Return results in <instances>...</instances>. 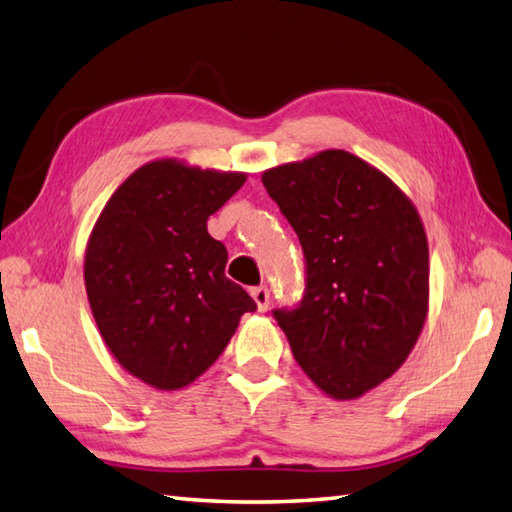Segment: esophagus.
<instances>
[{
    "label": "esophagus",
    "instance_id": "1",
    "mask_svg": "<svg viewBox=\"0 0 512 512\" xmlns=\"http://www.w3.org/2000/svg\"><path fill=\"white\" fill-rule=\"evenodd\" d=\"M250 295H253V299H255V303H257L259 312H266V310H268V303H270V290H268L266 286H257V288H253V290H250Z\"/></svg>",
    "mask_w": 512,
    "mask_h": 512
}]
</instances>
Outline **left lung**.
<instances>
[{
    "instance_id": "obj_1",
    "label": "left lung",
    "mask_w": 512,
    "mask_h": 512,
    "mask_svg": "<svg viewBox=\"0 0 512 512\" xmlns=\"http://www.w3.org/2000/svg\"><path fill=\"white\" fill-rule=\"evenodd\" d=\"M262 182L306 259L301 301L273 317L314 385L336 400L363 396L405 363L427 319L418 211L385 173L341 149L268 169Z\"/></svg>"
}]
</instances>
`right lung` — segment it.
I'll use <instances>...</instances> for the list:
<instances>
[{
	"label": "right lung",
	"instance_id": "1",
	"mask_svg": "<svg viewBox=\"0 0 512 512\" xmlns=\"http://www.w3.org/2000/svg\"><path fill=\"white\" fill-rule=\"evenodd\" d=\"M246 173L156 160L134 171L105 204L85 250V290L114 358L156 389H180L209 369L248 292L224 275L226 246L206 220Z\"/></svg>",
	"mask_w": 512,
	"mask_h": 512
}]
</instances>
